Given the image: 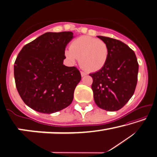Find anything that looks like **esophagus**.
I'll return each mask as SVG.
<instances>
[{
	"label": "esophagus",
	"mask_w": 157,
	"mask_h": 157,
	"mask_svg": "<svg viewBox=\"0 0 157 157\" xmlns=\"http://www.w3.org/2000/svg\"><path fill=\"white\" fill-rule=\"evenodd\" d=\"M80 73H81V76H82V77H85V75H87V74L86 73V72H82V71H81Z\"/></svg>",
	"instance_id": "esophagus-1"
}]
</instances>
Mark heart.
<instances>
[{"label": "heart", "mask_w": 157, "mask_h": 157, "mask_svg": "<svg viewBox=\"0 0 157 157\" xmlns=\"http://www.w3.org/2000/svg\"><path fill=\"white\" fill-rule=\"evenodd\" d=\"M65 56L72 63L79 59L83 69L94 72L106 65L109 59V48L104 41L92 36H82L72 41L70 49L65 51Z\"/></svg>", "instance_id": "heart-1"}]
</instances>
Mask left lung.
Masks as SVG:
<instances>
[{
    "instance_id": "8db88e82",
    "label": "left lung",
    "mask_w": 157,
    "mask_h": 157,
    "mask_svg": "<svg viewBox=\"0 0 157 157\" xmlns=\"http://www.w3.org/2000/svg\"><path fill=\"white\" fill-rule=\"evenodd\" d=\"M109 46V56L101 70L90 74L94 99L99 108L115 111L125 106L135 92L139 65L135 53L123 42L97 36Z\"/></svg>"
}]
</instances>
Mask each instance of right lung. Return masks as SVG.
I'll return each mask as SVG.
<instances>
[{"label":"right lung","mask_w":157,"mask_h":157,"mask_svg":"<svg viewBox=\"0 0 157 157\" xmlns=\"http://www.w3.org/2000/svg\"><path fill=\"white\" fill-rule=\"evenodd\" d=\"M71 32H46L22 48L14 65L17 92L25 104L43 113H53L71 104L81 80L75 67L63 65Z\"/></svg>","instance_id":"add662e5"}]
</instances>
